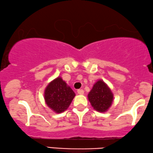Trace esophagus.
Segmentation results:
<instances>
[{
    "label": "esophagus",
    "instance_id": "34e87169",
    "mask_svg": "<svg viewBox=\"0 0 153 153\" xmlns=\"http://www.w3.org/2000/svg\"><path fill=\"white\" fill-rule=\"evenodd\" d=\"M77 93H78L79 94L82 95V94H84V91L82 89H79V90H77Z\"/></svg>",
    "mask_w": 153,
    "mask_h": 153
}]
</instances>
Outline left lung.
<instances>
[{"label":"left lung","mask_w":153,"mask_h":153,"mask_svg":"<svg viewBox=\"0 0 153 153\" xmlns=\"http://www.w3.org/2000/svg\"><path fill=\"white\" fill-rule=\"evenodd\" d=\"M88 98L94 109L105 113L112 105L113 94L107 84L101 79L95 83Z\"/></svg>","instance_id":"8db88e82"}]
</instances>
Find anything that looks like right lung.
<instances>
[{"instance_id":"right-lung-1","label":"right lung","mask_w":153,"mask_h":153,"mask_svg":"<svg viewBox=\"0 0 153 153\" xmlns=\"http://www.w3.org/2000/svg\"><path fill=\"white\" fill-rule=\"evenodd\" d=\"M75 96L74 92L61 77L49 83L45 90L46 104L56 113L67 110Z\"/></svg>"}]
</instances>
